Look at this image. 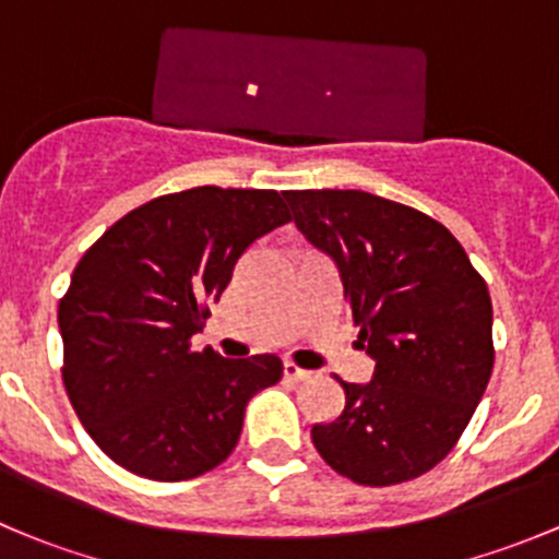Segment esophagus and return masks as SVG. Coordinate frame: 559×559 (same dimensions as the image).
Returning a JSON list of instances; mask_svg holds the SVG:
<instances>
[{
    "mask_svg": "<svg viewBox=\"0 0 559 559\" xmlns=\"http://www.w3.org/2000/svg\"><path fill=\"white\" fill-rule=\"evenodd\" d=\"M284 376L292 381H306V379H311V370L300 368V365H295V362H284Z\"/></svg>",
    "mask_w": 559,
    "mask_h": 559,
    "instance_id": "esophagus-1",
    "label": "esophagus"
}]
</instances>
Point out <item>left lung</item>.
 <instances>
[{
    "mask_svg": "<svg viewBox=\"0 0 559 559\" xmlns=\"http://www.w3.org/2000/svg\"><path fill=\"white\" fill-rule=\"evenodd\" d=\"M295 224L335 259L368 384L311 430L316 452L362 487L432 471L460 441L495 365L492 300L460 240L416 207L359 189L284 191Z\"/></svg>",
    "mask_w": 559,
    "mask_h": 559,
    "instance_id": "obj_1",
    "label": "left lung"
}]
</instances>
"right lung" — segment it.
I'll return each instance as SVG.
<instances>
[{"label": "right lung", "instance_id": "add662e5", "mask_svg": "<svg viewBox=\"0 0 559 559\" xmlns=\"http://www.w3.org/2000/svg\"><path fill=\"white\" fill-rule=\"evenodd\" d=\"M292 222L273 189L162 194L105 229L59 300L67 397L92 441L129 473L186 481L238 447L246 405L278 384L275 354L227 359L191 337L240 253Z\"/></svg>", "mask_w": 559, "mask_h": 559}]
</instances>
